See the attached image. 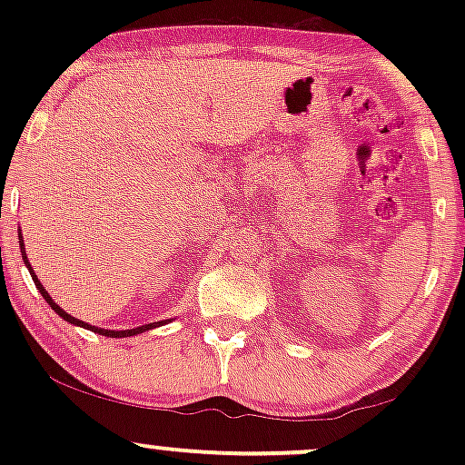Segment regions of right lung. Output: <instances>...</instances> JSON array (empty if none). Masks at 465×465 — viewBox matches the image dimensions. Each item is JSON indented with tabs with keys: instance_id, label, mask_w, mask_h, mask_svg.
<instances>
[{
	"instance_id": "right-lung-1",
	"label": "right lung",
	"mask_w": 465,
	"mask_h": 465,
	"mask_svg": "<svg viewBox=\"0 0 465 465\" xmlns=\"http://www.w3.org/2000/svg\"><path fill=\"white\" fill-rule=\"evenodd\" d=\"M19 244H21V258H24V262H25V266H28L30 269V275H32V280H35V286H36V291L41 292V295H44V300L50 303V308L52 311H54L58 317H63L65 319V322H69V323H74V325H80V328H87V330H92V332H98V334H103V336H111V339H124V336H135V334H142V332H146V330H153V328H159V325H163L165 322H157V323H146V325H140V328H133V330H104V328H95V325H89V323H84V322H80V319H76V317H72V314H67L65 311H63L61 306H58V303L52 300L50 297V292L45 291L44 288V284H41L39 282V277L35 275V271H32V266H30V262H28V258H25V249H24V240H21V236H19Z\"/></svg>"
}]
</instances>
